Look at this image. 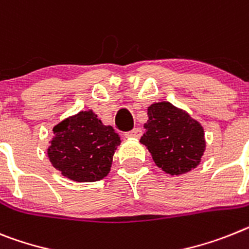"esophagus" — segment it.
<instances>
[{"mask_svg":"<svg viewBox=\"0 0 249 249\" xmlns=\"http://www.w3.org/2000/svg\"><path fill=\"white\" fill-rule=\"evenodd\" d=\"M141 135H142L141 128H133L132 131H128V132L124 133V136L128 137V139H131V137H132V139H140Z\"/></svg>","mask_w":249,"mask_h":249,"instance_id":"1","label":"esophagus"}]
</instances>
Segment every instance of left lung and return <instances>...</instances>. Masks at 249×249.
I'll list each match as a JSON object with an SVG mask.
<instances>
[{
    "label": "left lung",
    "mask_w": 249,
    "mask_h": 249,
    "mask_svg": "<svg viewBox=\"0 0 249 249\" xmlns=\"http://www.w3.org/2000/svg\"><path fill=\"white\" fill-rule=\"evenodd\" d=\"M140 142L157 166L170 174H185L199 165L205 150L204 129L186 112L169 102L151 104Z\"/></svg>",
    "instance_id": "8db88e82"
}]
</instances>
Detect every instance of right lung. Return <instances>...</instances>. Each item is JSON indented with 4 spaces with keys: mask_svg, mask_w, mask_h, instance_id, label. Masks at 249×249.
I'll list each match as a JSON object with an SVG mask.
<instances>
[{
    "mask_svg": "<svg viewBox=\"0 0 249 249\" xmlns=\"http://www.w3.org/2000/svg\"><path fill=\"white\" fill-rule=\"evenodd\" d=\"M48 150L53 166L74 181L92 182L109 173L120 136L92 110L79 112L53 129Z\"/></svg>",
    "mask_w": 249,
    "mask_h": 249,
    "instance_id": "obj_1",
    "label": "right lung"
}]
</instances>
